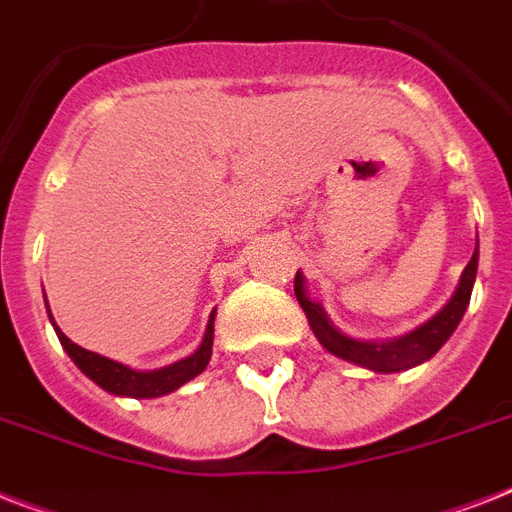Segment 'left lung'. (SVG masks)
I'll return each mask as SVG.
<instances>
[{
	"instance_id": "left-lung-1",
	"label": "left lung",
	"mask_w": 512,
	"mask_h": 512,
	"mask_svg": "<svg viewBox=\"0 0 512 512\" xmlns=\"http://www.w3.org/2000/svg\"><path fill=\"white\" fill-rule=\"evenodd\" d=\"M478 271V244L476 252L470 257V263L465 265V273H462L460 287L454 292V297L449 300L444 311L433 316L428 324H422L420 329H414L406 337H398L393 342H361L353 340V337L337 332L332 324H329L327 313L319 303H313L305 297L303 276L297 271L295 276V295L300 308L308 316V324H311L313 335L319 337V342L329 353L345 358V361H353V364L364 366V369H372V372H401V369H409V366H417L422 361H428L433 353H436L449 335H452L457 324H460L462 313L470 303V292H473V281H476Z\"/></svg>"
}]
</instances>
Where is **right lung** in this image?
<instances>
[{
	"instance_id": "add662e5",
	"label": "right lung",
	"mask_w": 512,
	"mask_h": 512,
	"mask_svg": "<svg viewBox=\"0 0 512 512\" xmlns=\"http://www.w3.org/2000/svg\"><path fill=\"white\" fill-rule=\"evenodd\" d=\"M55 324V321H52ZM58 340L60 345L66 348V353L71 356L79 369H82L92 382H98L100 388L114 393V396H132V398H156L164 396V393H172L183 382L193 380L196 374H201L207 369L209 356H212V332H215V313L209 316L207 332H204V342L199 345V350L193 356L183 358L172 366H164V369H156V372H135L130 366L119 364V361H111L106 356H98L92 350L76 345V342L68 340L58 327Z\"/></svg>"
}]
</instances>
